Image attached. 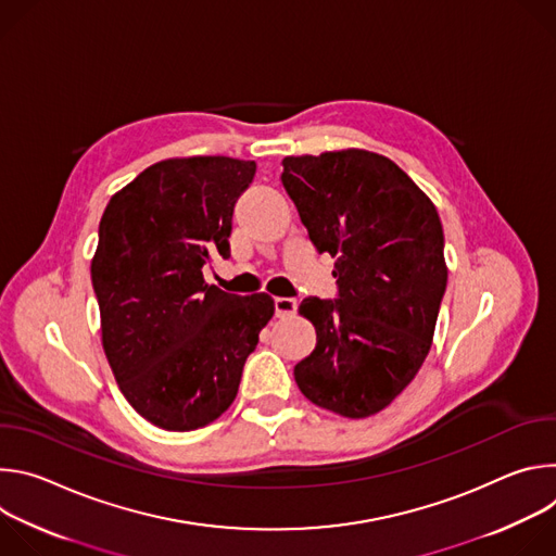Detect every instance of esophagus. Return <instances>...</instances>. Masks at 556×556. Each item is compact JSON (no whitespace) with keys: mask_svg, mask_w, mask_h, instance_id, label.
Masks as SVG:
<instances>
[{"mask_svg":"<svg viewBox=\"0 0 556 556\" xmlns=\"http://www.w3.org/2000/svg\"><path fill=\"white\" fill-rule=\"evenodd\" d=\"M296 305H299V301L296 299H290V296H277L275 299V312H277V316H292L294 312H296Z\"/></svg>","mask_w":556,"mask_h":556,"instance_id":"obj_1","label":"esophagus"}]
</instances>
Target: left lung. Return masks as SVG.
Here are the masks:
<instances>
[{
	"instance_id": "left-lung-1",
	"label": "left lung",
	"mask_w": 556,
	"mask_h": 556,
	"mask_svg": "<svg viewBox=\"0 0 556 556\" xmlns=\"http://www.w3.org/2000/svg\"><path fill=\"white\" fill-rule=\"evenodd\" d=\"M281 182L312 244L332 255L339 299L299 314L316 345L294 365L301 393L343 418L382 412L422 367L446 288L435 204L387 155L337 149L286 155Z\"/></svg>"
}]
</instances>
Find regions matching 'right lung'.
<instances>
[{
    "mask_svg": "<svg viewBox=\"0 0 556 556\" xmlns=\"http://www.w3.org/2000/svg\"><path fill=\"white\" fill-rule=\"evenodd\" d=\"M255 169L228 155L167 157L103 211L90 266L101 343L127 403L165 431L206 427L232 405L275 314L270 294H228L202 275L230 255L232 208Z\"/></svg>",
    "mask_w": 556,
    "mask_h": 556,
    "instance_id": "add662e5",
    "label": "right lung"
}]
</instances>
